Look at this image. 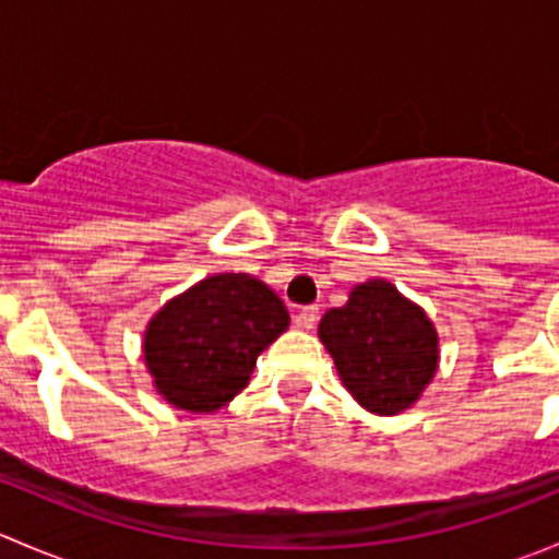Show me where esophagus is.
Masks as SVG:
<instances>
[{"instance_id":"1","label":"esophagus","mask_w":559,"mask_h":559,"mask_svg":"<svg viewBox=\"0 0 559 559\" xmlns=\"http://www.w3.org/2000/svg\"><path fill=\"white\" fill-rule=\"evenodd\" d=\"M295 321L302 326V330H313L316 321H319V306H302L300 311H297Z\"/></svg>"}]
</instances>
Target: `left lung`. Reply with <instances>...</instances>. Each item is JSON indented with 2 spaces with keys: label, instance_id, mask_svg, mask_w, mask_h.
Segmentation results:
<instances>
[{
  "label": "left lung",
  "instance_id": "left-lung-1",
  "mask_svg": "<svg viewBox=\"0 0 559 559\" xmlns=\"http://www.w3.org/2000/svg\"><path fill=\"white\" fill-rule=\"evenodd\" d=\"M319 337L343 384L373 414L405 411L436 376V326L386 281L359 284L346 306L326 311Z\"/></svg>",
  "mask_w": 559,
  "mask_h": 559
}]
</instances>
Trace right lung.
I'll return each mask as SVG.
<instances>
[{
	"label": "right lung",
	"mask_w": 559,
	"mask_h": 559,
	"mask_svg": "<svg viewBox=\"0 0 559 559\" xmlns=\"http://www.w3.org/2000/svg\"><path fill=\"white\" fill-rule=\"evenodd\" d=\"M286 326V306L262 281L211 275L154 316L145 365L167 403L211 414L246 389L257 357Z\"/></svg>",
	"instance_id": "add662e5"
}]
</instances>
